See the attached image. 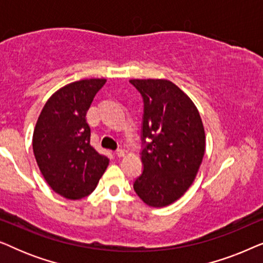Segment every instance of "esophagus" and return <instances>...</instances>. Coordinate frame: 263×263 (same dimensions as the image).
<instances>
[{
	"label": "esophagus",
	"mask_w": 263,
	"mask_h": 263,
	"mask_svg": "<svg viewBox=\"0 0 263 263\" xmlns=\"http://www.w3.org/2000/svg\"><path fill=\"white\" fill-rule=\"evenodd\" d=\"M116 156L118 157V158H123L124 156H125V152L123 149H117L116 151Z\"/></svg>",
	"instance_id": "esophagus-1"
}]
</instances>
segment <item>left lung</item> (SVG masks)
Returning <instances> with one entry per match:
<instances>
[{
  "label": "left lung",
  "mask_w": 263,
  "mask_h": 263,
  "mask_svg": "<svg viewBox=\"0 0 263 263\" xmlns=\"http://www.w3.org/2000/svg\"><path fill=\"white\" fill-rule=\"evenodd\" d=\"M145 104L143 171L134 190L151 207H166L184 195L204 156L206 134L190 97L166 79H133Z\"/></svg>",
  "instance_id": "8db88e82"
}]
</instances>
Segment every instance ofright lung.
Returning <instances> with one entry per match:
<instances>
[{"label": "right lung", "mask_w": 263, "mask_h": 263, "mask_svg": "<svg viewBox=\"0 0 263 263\" xmlns=\"http://www.w3.org/2000/svg\"><path fill=\"white\" fill-rule=\"evenodd\" d=\"M106 79L70 82L53 93L41 111L32 147L43 177L53 192L79 200L96 189L109 158L89 143L86 114Z\"/></svg>", "instance_id": "1"}]
</instances>
